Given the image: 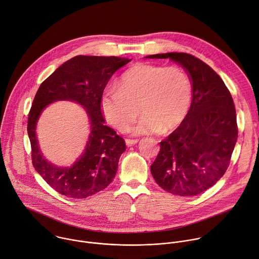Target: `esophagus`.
Listing matches in <instances>:
<instances>
[{
  "instance_id": "esophagus-1",
  "label": "esophagus",
  "mask_w": 259,
  "mask_h": 259,
  "mask_svg": "<svg viewBox=\"0 0 259 259\" xmlns=\"http://www.w3.org/2000/svg\"><path fill=\"white\" fill-rule=\"evenodd\" d=\"M125 142H126V144H127L128 146H132V145L138 143L139 140H138V139H126Z\"/></svg>"
}]
</instances>
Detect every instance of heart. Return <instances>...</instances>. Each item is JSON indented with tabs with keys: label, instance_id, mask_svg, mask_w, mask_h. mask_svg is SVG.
Returning a JSON list of instances; mask_svg holds the SVG:
<instances>
[{
	"label": "heart",
	"instance_id": "b5f03b06",
	"mask_svg": "<svg viewBox=\"0 0 259 259\" xmlns=\"http://www.w3.org/2000/svg\"><path fill=\"white\" fill-rule=\"evenodd\" d=\"M192 102V83L179 67L140 63L128 69L117 86L102 99L107 121L123 130L140 111V119L127 131L133 135L167 132L185 119Z\"/></svg>",
	"mask_w": 259,
	"mask_h": 259
}]
</instances>
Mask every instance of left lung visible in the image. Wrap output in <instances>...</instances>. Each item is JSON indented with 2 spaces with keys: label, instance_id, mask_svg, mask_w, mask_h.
<instances>
[{
  "label": "left lung",
  "instance_id": "1",
  "mask_svg": "<svg viewBox=\"0 0 259 259\" xmlns=\"http://www.w3.org/2000/svg\"><path fill=\"white\" fill-rule=\"evenodd\" d=\"M169 59L192 83V102L181 125L160 142L150 166L155 182L166 192L195 196L212 187L226 173L237 142L232 96L222 78L204 62L185 53L144 57Z\"/></svg>",
  "mask_w": 259,
  "mask_h": 259
}]
</instances>
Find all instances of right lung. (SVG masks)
<instances>
[{"mask_svg":"<svg viewBox=\"0 0 259 259\" xmlns=\"http://www.w3.org/2000/svg\"><path fill=\"white\" fill-rule=\"evenodd\" d=\"M128 58L76 56L61 65L39 86L27 121L32 163L37 173L57 192L70 198H88L104 190L115 178L125 140L106 125L102 111L104 90ZM81 105L90 122V133L80 155L70 166H58L43 155L36 128L43 111L56 101Z\"/></svg>","mask_w":259,"mask_h":259,"instance_id":"right-lung-1","label":"right lung"}]
</instances>
